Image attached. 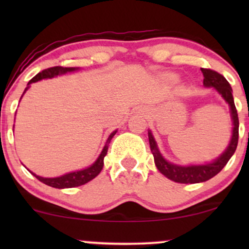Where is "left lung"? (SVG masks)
I'll return each instance as SVG.
<instances>
[{"mask_svg": "<svg viewBox=\"0 0 249 249\" xmlns=\"http://www.w3.org/2000/svg\"><path fill=\"white\" fill-rule=\"evenodd\" d=\"M202 75H204V85L210 88L213 87L218 90V92L224 97L226 102L230 104L231 107V116H232L233 121V134L232 139H231L230 145H228L227 150L225 151L221 156L219 157L216 160H214L211 164L205 165H192V166H178V165L171 164L165 160L159 152L158 147H157L156 141H154L151 131H148V142H150L151 152L153 154L154 162L156 166L160 171V173L164 174L168 179L173 180L176 182L180 184H196V182L206 181V180L213 178L216 176L225 165L227 164L231 157L235 152L236 146H238L239 141V117L238 111H236L235 104H234V99L232 95V88H231L230 83L224 76L220 75L219 72L212 69H204L202 68Z\"/></svg>", "mask_w": 249, "mask_h": 249, "instance_id": "8db88e82", "label": "left lung"}]
</instances>
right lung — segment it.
Instances as JSON below:
<instances>
[{"label":"right lung","instance_id":"right-lung-1","mask_svg":"<svg viewBox=\"0 0 249 249\" xmlns=\"http://www.w3.org/2000/svg\"><path fill=\"white\" fill-rule=\"evenodd\" d=\"M76 68H63V67H53V68H48V69H44L41 72H38L37 75L31 78L28 85H30L31 83H35L41 81V79L44 78H53V77H56L58 75H64V73L70 72V71H75ZM29 88V87H28ZM28 88L25 89V91L28 90ZM23 92V95H24ZM117 131H113L112 133L110 134V137L107 138V144H105L104 148H103L101 156L98 157V159L91 165L90 167L85 168V170L82 171H76V172H71L68 174H64L62 177H57V178H43V177L36 176L35 173H33L34 176L36 177L39 181L44 182L45 185L51 187H55V188H71V187H77V186H81V185L87 184V182L92 180L93 178H96L99 173H101L103 165H104V157L107 156V148H108V144H110L111 139L112 137L115 136Z\"/></svg>","mask_w":249,"mask_h":249}]
</instances>
